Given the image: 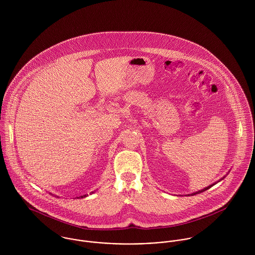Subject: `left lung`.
Wrapping results in <instances>:
<instances>
[{
    "mask_svg": "<svg viewBox=\"0 0 255 255\" xmlns=\"http://www.w3.org/2000/svg\"><path fill=\"white\" fill-rule=\"evenodd\" d=\"M213 184H211V185H209V186H207V187H205L204 189H201V190H198V191H196V192H194V193H191V195H195V194H197V193H200V192H203V191H205V190H207L208 188H210L211 186H212Z\"/></svg>",
    "mask_w": 255,
    "mask_h": 255,
    "instance_id": "8db88e82",
    "label": "left lung"
}]
</instances>
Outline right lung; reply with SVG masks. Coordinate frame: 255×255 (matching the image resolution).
I'll list each match as a JSON object with an SVG mask.
<instances>
[{
	"mask_svg": "<svg viewBox=\"0 0 255 255\" xmlns=\"http://www.w3.org/2000/svg\"><path fill=\"white\" fill-rule=\"evenodd\" d=\"M85 196H86V195H84V196H81V198H83V197H85Z\"/></svg>",
	"mask_w": 255,
	"mask_h": 255,
	"instance_id": "right-lung-1",
	"label": "right lung"
}]
</instances>
